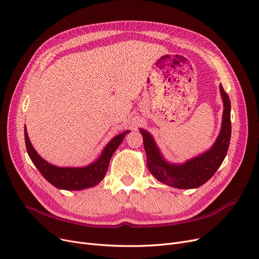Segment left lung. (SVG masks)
<instances>
[{
  "instance_id": "8db88e82",
  "label": "left lung",
  "mask_w": 259,
  "mask_h": 259,
  "mask_svg": "<svg viewBox=\"0 0 259 259\" xmlns=\"http://www.w3.org/2000/svg\"><path fill=\"white\" fill-rule=\"evenodd\" d=\"M220 91L224 102V113L219 138L208 151L184 164L168 162L160 154L151 134L141 129L147 154V166L157 181L179 189L198 188L207 183L223 164L231 139V102L222 85H220Z\"/></svg>"
}]
</instances>
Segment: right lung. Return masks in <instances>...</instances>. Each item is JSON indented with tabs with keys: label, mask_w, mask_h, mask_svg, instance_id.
Returning a JSON list of instances; mask_svg holds the SVG:
<instances>
[{
	"label": "right lung",
	"mask_w": 259,
	"mask_h": 259,
	"mask_svg": "<svg viewBox=\"0 0 259 259\" xmlns=\"http://www.w3.org/2000/svg\"><path fill=\"white\" fill-rule=\"evenodd\" d=\"M24 131L27 152H28V155L34 166L44 176L45 180H47L56 188L63 190H83L97 186L101 181H103L112 154L124 140L125 135L129 133V131H125L113 138L105 147L102 155L92 164L80 168H63L53 166L40 157L30 143L26 126Z\"/></svg>",
	"instance_id": "right-lung-1"
}]
</instances>
